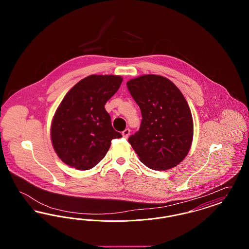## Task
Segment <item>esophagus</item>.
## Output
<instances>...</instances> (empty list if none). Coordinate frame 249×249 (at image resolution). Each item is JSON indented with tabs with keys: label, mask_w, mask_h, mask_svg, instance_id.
<instances>
[{
	"label": "esophagus",
	"mask_w": 249,
	"mask_h": 249,
	"mask_svg": "<svg viewBox=\"0 0 249 249\" xmlns=\"http://www.w3.org/2000/svg\"><path fill=\"white\" fill-rule=\"evenodd\" d=\"M130 129H125V130L122 131V136H123L124 138H128L129 135H130Z\"/></svg>",
	"instance_id": "1"
}]
</instances>
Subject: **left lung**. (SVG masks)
I'll list each match as a JSON object with an SVG mask.
<instances>
[{
  "mask_svg": "<svg viewBox=\"0 0 249 249\" xmlns=\"http://www.w3.org/2000/svg\"><path fill=\"white\" fill-rule=\"evenodd\" d=\"M142 114L140 129L129 138L140 160L150 169L165 171L189 153L193 137L190 107L168 78L145 74L127 82Z\"/></svg>",
  "mask_w": 249,
  "mask_h": 249,
  "instance_id": "obj_1",
  "label": "left lung"
}]
</instances>
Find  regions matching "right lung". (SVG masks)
Wrapping results in <instances>:
<instances>
[{
	"mask_svg": "<svg viewBox=\"0 0 249 249\" xmlns=\"http://www.w3.org/2000/svg\"><path fill=\"white\" fill-rule=\"evenodd\" d=\"M121 83L119 75L91 74L65 95L51 125L52 144L64 163L89 170L105 158L111 141L122 136L105 108Z\"/></svg>",
	"mask_w": 249,
	"mask_h": 249,
	"instance_id": "obj_1",
	"label": "right lung"
}]
</instances>
